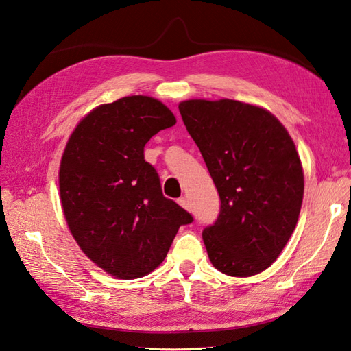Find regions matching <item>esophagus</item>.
Segmentation results:
<instances>
[{
	"instance_id": "obj_1",
	"label": "esophagus",
	"mask_w": 351,
	"mask_h": 351,
	"mask_svg": "<svg viewBox=\"0 0 351 351\" xmlns=\"http://www.w3.org/2000/svg\"><path fill=\"white\" fill-rule=\"evenodd\" d=\"M178 203H179V205H181L184 209H186V210H191L190 202H189V199H186V197H181V199L178 200Z\"/></svg>"
}]
</instances>
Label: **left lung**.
<instances>
[{"instance_id":"obj_1","label":"left lung","mask_w":351,"mask_h":351,"mask_svg":"<svg viewBox=\"0 0 351 351\" xmlns=\"http://www.w3.org/2000/svg\"><path fill=\"white\" fill-rule=\"evenodd\" d=\"M221 206L203 230L210 263L230 276L271 266L295 230L304 172L287 130L271 112L236 100L179 103Z\"/></svg>"}]
</instances>
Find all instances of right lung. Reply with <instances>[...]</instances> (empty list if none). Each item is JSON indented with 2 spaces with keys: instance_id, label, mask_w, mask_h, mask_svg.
<instances>
[{
  "instance_id": "obj_1",
  "label": "right lung",
  "mask_w": 351,
  "mask_h": 351,
  "mask_svg": "<svg viewBox=\"0 0 351 351\" xmlns=\"http://www.w3.org/2000/svg\"><path fill=\"white\" fill-rule=\"evenodd\" d=\"M176 124L161 101L146 95L101 104L79 122L60 167L64 217L77 245L121 280L148 275L166 258L191 214L165 197L143 148Z\"/></svg>"
}]
</instances>
